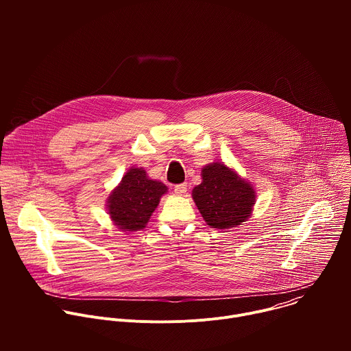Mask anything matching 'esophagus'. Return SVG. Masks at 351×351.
<instances>
[{
    "mask_svg": "<svg viewBox=\"0 0 351 351\" xmlns=\"http://www.w3.org/2000/svg\"><path fill=\"white\" fill-rule=\"evenodd\" d=\"M186 190H187V184H186V183H180V184H176V186L173 187V191H175V194H178V195H183V194L186 193Z\"/></svg>",
    "mask_w": 351,
    "mask_h": 351,
    "instance_id": "1",
    "label": "esophagus"
}]
</instances>
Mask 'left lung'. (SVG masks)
<instances>
[{"label": "left lung", "mask_w": 351, "mask_h": 351, "mask_svg": "<svg viewBox=\"0 0 351 351\" xmlns=\"http://www.w3.org/2000/svg\"><path fill=\"white\" fill-rule=\"evenodd\" d=\"M203 182L191 191L194 203L211 228L229 229L247 221L256 204V190L223 162L202 169Z\"/></svg>", "instance_id": "8db88e82"}]
</instances>
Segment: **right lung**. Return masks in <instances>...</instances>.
Segmentation results:
<instances>
[{"label":"right lung","mask_w":351,"mask_h":351,"mask_svg":"<svg viewBox=\"0 0 351 351\" xmlns=\"http://www.w3.org/2000/svg\"><path fill=\"white\" fill-rule=\"evenodd\" d=\"M167 191L162 182L149 179L143 168L132 167L111 191L107 211L118 229L136 232L145 228Z\"/></svg>","instance_id":"obj_1"}]
</instances>
